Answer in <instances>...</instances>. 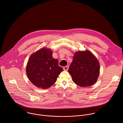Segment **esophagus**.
Segmentation results:
<instances>
[{
    "label": "esophagus",
    "instance_id": "esophagus-1",
    "mask_svg": "<svg viewBox=\"0 0 123 123\" xmlns=\"http://www.w3.org/2000/svg\"><path fill=\"white\" fill-rule=\"evenodd\" d=\"M69 67L68 66H66V67H63V69L64 70H67L68 69Z\"/></svg>",
    "mask_w": 123,
    "mask_h": 123
}]
</instances>
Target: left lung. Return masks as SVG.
I'll return each mask as SVG.
<instances>
[{
	"instance_id": "left-lung-1",
	"label": "left lung",
	"mask_w": 123,
	"mask_h": 123,
	"mask_svg": "<svg viewBox=\"0 0 123 123\" xmlns=\"http://www.w3.org/2000/svg\"><path fill=\"white\" fill-rule=\"evenodd\" d=\"M100 66L96 57L90 51L76 52L68 69L73 82L81 87L94 84L99 74Z\"/></svg>"
}]
</instances>
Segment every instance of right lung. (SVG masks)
I'll use <instances>...</instances> for the list:
<instances>
[{
    "mask_svg": "<svg viewBox=\"0 0 123 123\" xmlns=\"http://www.w3.org/2000/svg\"><path fill=\"white\" fill-rule=\"evenodd\" d=\"M50 49H41L31 55L28 61L26 72L31 82L38 88L47 89L56 82L61 71L58 61L52 56Z\"/></svg>",
    "mask_w": 123,
    "mask_h": 123,
    "instance_id": "right-lung-1",
    "label": "right lung"
}]
</instances>
